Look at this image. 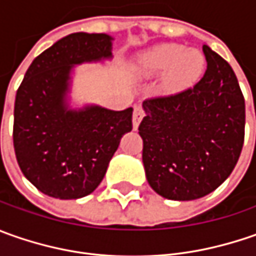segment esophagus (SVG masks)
Returning a JSON list of instances; mask_svg holds the SVG:
<instances>
[{
	"label": "esophagus",
	"instance_id": "34e87169",
	"mask_svg": "<svg viewBox=\"0 0 256 256\" xmlns=\"http://www.w3.org/2000/svg\"><path fill=\"white\" fill-rule=\"evenodd\" d=\"M144 115H145V112H144L142 106H135L134 108V115H132V126L134 130H138V126H140V122L142 121Z\"/></svg>",
	"mask_w": 256,
	"mask_h": 256
}]
</instances>
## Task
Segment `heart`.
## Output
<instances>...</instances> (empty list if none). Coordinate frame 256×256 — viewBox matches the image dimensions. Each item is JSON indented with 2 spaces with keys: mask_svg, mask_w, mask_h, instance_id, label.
<instances>
[{
  "mask_svg": "<svg viewBox=\"0 0 256 256\" xmlns=\"http://www.w3.org/2000/svg\"><path fill=\"white\" fill-rule=\"evenodd\" d=\"M205 56L198 50H186L181 44H161L138 58V71L145 78L164 75L162 90L176 94L191 88L205 71Z\"/></svg>",
  "mask_w": 256,
  "mask_h": 256,
  "instance_id": "1",
  "label": "heart"
}]
</instances>
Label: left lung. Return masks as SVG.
I'll return each mask as SVG.
<instances>
[{
  "mask_svg": "<svg viewBox=\"0 0 256 256\" xmlns=\"http://www.w3.org/2000/svg\"><path fill=\"white\" fill-rule=\"evenodd\" d=\"M206 71L192 88L148 98L140 124L148 184L172 201L215 191L241 155L245 100L235 72L221 55L202 46Z\"/></svg>",
  "mask_w": 256,
  "mask_h": 256,
  "instance_id": "8db88e82",
  "label": "left lung"
}]
</instances>
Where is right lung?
I'll return each mask as SVG.
<instances>
[{"mask_svg":"<svg viewBox=\"0 0 256 256\" xmlns=\"http://www.w3.org/2000/svg\"><path fill=\"white\" fill-rule=\"evenodd\" d=\"M112 36L74 32L40 54L20 85L14 106L15 156L25 178L60 200L90 195L101 184L132 108L124 111L68 104L74 65L112 56Z\"/></svg>","mask_w":256,"mask_h":256,"instance_id":"right-lung-1","label":"right lung"}]
</instances>
